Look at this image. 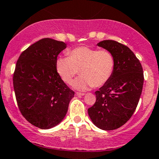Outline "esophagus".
<instances>
[{
  "mask_svg": "<svg viewBox=\"0 0 159 159\" xmlns=\"http://www.w3.org/2000/svg\"><path fill=\"white\" fill-rule=\"evenodd\" d=\"M75 95H77V96H83V95H84L85 94H84V93H78V92H76V93H75Z\"/></svg>",
  "mask_w": 159,
  "mask_h": 159,
  "instance_id": "esophagus-1",
  "label": "esophagus"
}]
</instances>
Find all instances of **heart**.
I'll return each instance as SVG.
<instances>
[{
	"instance_id": "1",
	"label": "heart",
	"mask_w": 159,
	"mask_h": 159,
	"mask_svg": "<svg viewBox=\"0 0 159 159\" xmlns=\"http://www.w3.org/2000/svg\"><path fill=\"white\" fill-rule=\"evenodd\" d=\"M116 61L107 49L78 47L68 52V57H60L55 61V70L63 81L71 84L74 78L81 74L73 87L79 90L104 85L113 75Z\"/></svg>"
}]
</instances>
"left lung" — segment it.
I'll use <instances>...</instances> for the list:
<instances>
[{
	"label": "left lung",
	"mask_w": 159,
	"mask_h": 159,
	"mask_svg": "<svg viewBox=\"0 0 159 159\" xmlns=\"http://www.w3.org/2000/svg\"><path fill=\"white\" fill-rule=\"evenodd\" d=\"M97 45L113 55L116 66L110 79L95 93L96 101L88 109V114L96 127L112 130L134 113L142 92L144 73L140 61L127 46L112 40Z\"/></svg>",
	"instance_id": "8db88e82"
}]
</instances>
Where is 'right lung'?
Segmentation results:
<instances>
[{"instance_id":"1","label":"right lung","mask_w":159,"mask_h":159,"mask_svg":"<svg viewBox=\"0 0 159 159\" xmlns=\"http://www.w3.org/2000/svg\"><path fill=\"white\" fill-rule=\"evenodd\" d=\"M66 44L43 38L19 56L13 74L18 109L26 120L41 129H49L64 119L75 93L57 73L55 61Z\"/></svg>"}]
</instances>
